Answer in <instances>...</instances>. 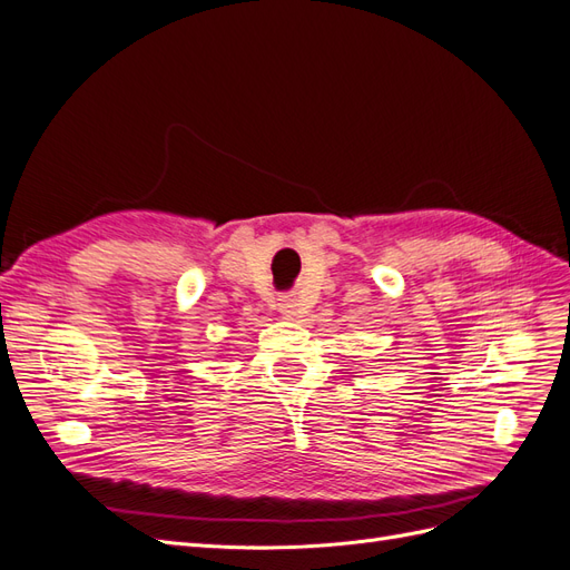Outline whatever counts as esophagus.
I'll return each instance as SVG.
<instances>
[{"label": "esophagus", "instance_id": "34e87169", "mask_svg": "<svg viewBox=\"0 0 570 570\" xmlns=\"http://www.w3.org/2000/svg\"><path fill=\"white\" fill-rule=\"evenodd\" d=\"M278 312L283 314V318L295 321V318H299V314H302V304H299V299H297L295 295H283V297L278 299Z\"/></svg>", "mask_w": 570, "mask_h": 570}]
</instances>
